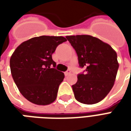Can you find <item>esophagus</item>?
Returning <instances> with one entry per match:
<instances>
[{
    "instance_id": "34e87169",
    "label": "esophagus",
    "mask_w": 131,
    "mask_h": 131,
    "mask_svg": "<svg viewBox=\"0 0 131 131\" xmlns=\"http://www.w3.org/2000/svg\"><path fill=\"white\" fill-rule=\"evenodd\" d=\"M70 74H71V70H69V69L67 70V71H65V73H64L65 76H68V75H69Z\"/></svg>"
}]
</instances>
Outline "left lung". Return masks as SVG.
Segmentation results:
<instances>
[{"label":"left lung","mask_w":131,"mask_h":131,"mask_svg":"<svg viewBox=\"0 0 131 131\" xmlns=\"http://www.w3.org/2000/svg\"><path fill=\"white\" fill-rule=\"evenodd\" d=\"M77 52L81 68L77 82L72 85L77 101L86 104L97 103L112 88L118 69L117 54L112 48L89 35L66 36Z\"/></svg>","instance_id":"obj_1"}]
</instances>
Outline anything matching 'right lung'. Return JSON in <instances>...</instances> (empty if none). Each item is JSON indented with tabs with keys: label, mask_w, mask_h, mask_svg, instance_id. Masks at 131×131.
<instances>
[{
	"label": "right lung",
	"mask_w": 131,
	"mask_h": 131,
	"mask_svg": "<svg viewBox=\"0 0 131 131\" xmlns=\"http://www.w3.org/2000/svg\"><path fill=\"white\" fill-rule=\"evenodd\" d=\"M65 41L62 36L34 37L20 44L12 54L13 80L21 95L34 104L47 105L57 97L64 74L55 69L52 54Z\"/></svg>",
	"instance_id": "1"
}]
</instances>
